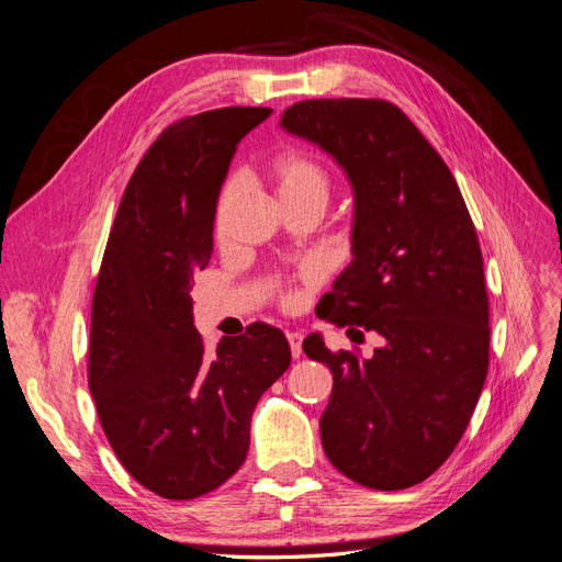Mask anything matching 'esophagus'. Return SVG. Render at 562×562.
<instances>
[{
    "instance_id": "1",
    "label": "esophagus",
    "mask_w": 562,
    "mask_h": 562,
    "mask_svg": "<svg viewBox=\"0 0 562 562\" xmlns=\"http://www.w3.org/2000/svg\"><path fill=\"white\" fill-rule=\"evenodd\" d=\"M288 345H291L293 359H300V353H302V335L300 333H288Z\"/></svg>"
}]
</instances>
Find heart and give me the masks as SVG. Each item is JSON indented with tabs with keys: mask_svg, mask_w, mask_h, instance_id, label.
I'll use <instances>...</instances> for the list:
<instances>
[{
	"mask_svg": "<svg viewBox=\"0 0 562 562\" xmlns=\"http://www.w3.org/2000/svg\"><path fill=\"white\" fill-rule=\"evenodd\" d=\"M267 173L277 187V194L281 201H293V199H318L326 203L330 194V178L318 161L312 157L302 155V151L288 149L277 155L269 161ZM232 192V182L223 187V194H220V209H223L225 199ZM283 302H293V295L285 293Z\"/></svg>",
	"mask_w": 562,
	"mask_h": 562,
	"instance_id": "obj_1",
	"label": "heart"
}]
</instances>
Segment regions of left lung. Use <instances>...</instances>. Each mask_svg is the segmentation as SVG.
<instances>
[{
	"label": "left lung",
	"mask_w": 562,
	"mask_h": 562,
	"mask_svg": "<svg viewBox=\"0 0 562 562\" xmlns=\"http://www.w3.org/2000/svg\"><path fill=\"white\" fill-rule=\"evenodd\" d=\"M281 126L333 155L356 196L353 260L316 314L384 339L370 359L330 351L318 335L302 342L333 372L323 450L359 485H417L457 448L487 375L490 304L473 220L448 164L394 103L302 100Z\"/></svg>",
	"instance_id": "obj_1"
}]
</instances>
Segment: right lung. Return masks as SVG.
Listing matches in <instances>:
<instances>
[{"label": "right lung", "mask_w": 562, "mask_h": 562, "mask_svg": "<svg viewBox=\"0 0 562 562\" xmlns=\"http://www.w3.org/2000/svg\"><path fill=\"white\" fill-rule=\"evenodd\" d=\"M269 114L220 108L164 128L126 184L98 271L89 389L100 427L164 499H196L239 471L255 405L291 366L285 335L267 323L209 351L190 295L234 149Z\"/></svg>", "instance_id": "obj_1"}]
</instances>
